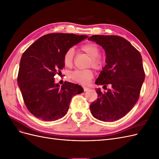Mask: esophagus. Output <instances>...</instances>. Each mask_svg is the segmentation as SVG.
Masks as SVG:
<instances>
[{"label": "esophagus", "mask_w": 159, "mask_h": 159, "mask_svg": "<svg viewBox=\"0 0 159 159\" xmlns=\"http://www.w3.org/2000/svg\"><path fill=\"white\" fill-rule=\"evenodd\" d=\"M83 89H84V91H88L89 89V88H88V87H83Z\"/></svg>", "instance_id": "1"}]
</instances>
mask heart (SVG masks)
Masks as SVG:
<instances>
[{"label":"heart","instance_id":"heart-1","mask_svg":"<svg viewBox=\"0 0 159 159\" xmlns=\"http://www.w3.org/2000/svg\"><path fill=\"white\" fill-rule=\"evenodd\" d=\"M81 50L91 57L90 66H92L96 69H99L103 66V61L99 56L101 53V49L98 45L95 43H88L81 47ZM74 56L75 52L74 49L72 48H70L65 52L63 56V62L67 68H71L73 66ZM93 72L89 70H75L70 74L71 79L81 85L88 84L93 78Z\"/></svg>","mask_w":159,"mask_h":159}]
</instances>
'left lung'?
Instances as JSON below:
<instances>
[{"instance_id": "1", "label": "left lung", "mask_w": 159, "mask_h": 159, "mask_svg": "<svg viewBox=\"0 0 159 159\" xmlns=\"http://www.w3.org/2000/svg\"><path fill=\"white\" fill-rule=\"evenodd\" d=\"M88 40L102 46L106 56V65L95 84L110 86L106 93L96 89L98 98L90 105L91 113L100 121H116L133 109L139 98L145 80L141 55L121 36L93 35Z\"/></svg>"}]
</instances>
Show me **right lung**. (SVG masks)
I'll use <instances>...</instances> for the list:
<instances>
[{
    "mask_svg": "<svg viewBox=\"0 0 159 159\" xmlns=\"http://www.w3.org/2000/svg\"><path fill=\"white\" fill-rule=\"evenodd\" d=\"M88 38L74 34L52 33L40 37L21 57L18 85L28 110L47 121L63 117L71 98L82 93L80 85L66 81L60 87L54 75L64 68L65 52Z\"/></svg>",
    "mask_w": 159,
    "mask_h": 159,
    "instance_id": "right-lung-1",
    "label": "right lung"
}]
</instances>
